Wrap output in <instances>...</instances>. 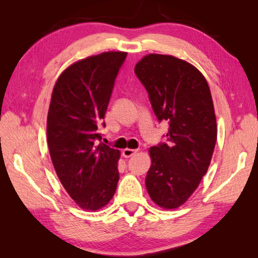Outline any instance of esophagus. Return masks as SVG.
<instances>
[{
  "label": "esophagus",
  "mask_w": 258,
  "mask_h": 258,
  "mask_svg": "<svg viewBox=\"0 0 258 258\" xmlns=\"http://www.w3.org/2000/svg\"><path fill=\"white\" fill-rule=\"evenodd\" d=\"M138 152V150H134V149H124L123 150V156L125 158H130V157H132L133 155H135Z\"/></svg>",
  "instance_id": "esophagus-1"
}]
</instances>
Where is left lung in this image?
I'll list each match as a JSON object with an SVG mask.
<instances>
[{
  "instance_id": "8db88e82",
  "label": "left lung",
  "mask_w": 258,
  "mask_h": 258,
  "mask_svg": "<svg viewBox=\"0 0 258 258\" xmlns=\"http://www.w3.org/2000/svg\"><path fill=\"white\" fill-rule=\"evenodd\" d=\"M134 73L147 90L165 142L150 149L146 186L158 206L176 208L197 189L211 164L217 128L207 81L197 68L172 55L149 54Z\"/></svg>"
}]
</instances>
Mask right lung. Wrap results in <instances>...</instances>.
<instances>
[{"mask_svg":"<svg viewBox=\"0 0 258 258\" xmlns=\"http://www.w3.org/2000/svg\"><path fill=\"white\" fill-rule=\"evenodd\" d=\"M126 52L77 61L56 81L47 113V145L61 184L83 209L97 211L115 195L119 151L101 141L100 127Z\"/></svg>","mask_w":258,"mask_h":258,"instance_id":"right-lung-1","label":"right lung"}]
</instances>
